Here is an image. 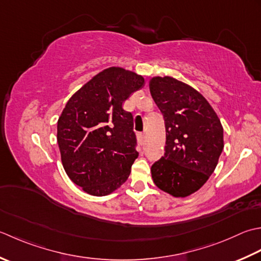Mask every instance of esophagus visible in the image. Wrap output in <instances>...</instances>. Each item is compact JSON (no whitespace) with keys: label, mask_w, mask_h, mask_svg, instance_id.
Returning a JSON list of instances; mask_svg holds the SVG:
<instances>
[{"label":"esophagus","mask_w":261,"mask_h":261,"mask_svg":"<svg viewBox=\"0 0 261 261\" xmlns=\"http://www.w3.org/2000/svg\"><path fill=\"white\" fill-rule=\"evenodd\" d=\"M137 138H138V142H140L141 144H143V143H144V141H145V134H144V133H138Z\"/></svg>","instance_id":"esophagus-1"}]
</instances>
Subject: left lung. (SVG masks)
<instances>
[{
    "instance_id": "8db88e82",
    "label": "left lung",
    "mask_w": 261,
    "mask_h": 261,
    "mask_svg": "<svg viewBox=\"0 0 261 261\" xmlns=\"http://www.w3.org/2000/svg\"><path fill=\"white\" fill-rule=\"evenodd\" d=\"M150 92L166 125L164 155L151 168L156 187L187 197L208 180L224 147L223 127L197 90L171 76H155Z\"/></svg>"
}]
</instances>
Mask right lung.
<instances>
[{
	"mask_svg": "<svg viewBox=\"0 0 261 261\" xmlns=\"http://www.w3.org/2000/svg\"><path fill=\"white\" fill-rule=\"evenodd\" d=\"M144 77L121 67L98 73L77 90L57 121L64 170L87 194L106 196L129 177L138 156L133 115L123 109Z\"/></svg>",
	"mask_w": 261,
	"mask_h": 261,
	"instance_id": "obj_1",
	"label": "right lung"
}]
</instances>
